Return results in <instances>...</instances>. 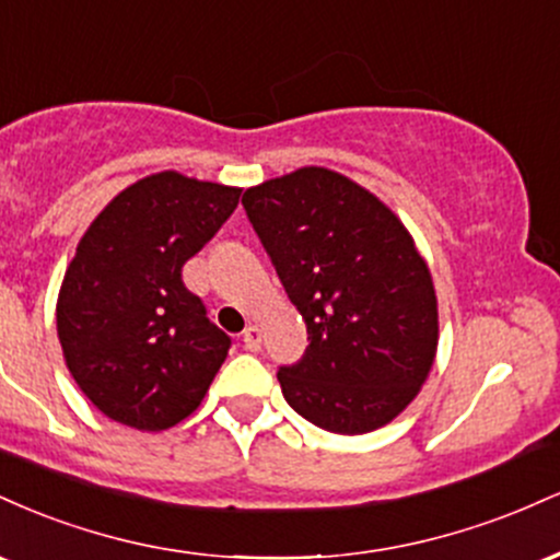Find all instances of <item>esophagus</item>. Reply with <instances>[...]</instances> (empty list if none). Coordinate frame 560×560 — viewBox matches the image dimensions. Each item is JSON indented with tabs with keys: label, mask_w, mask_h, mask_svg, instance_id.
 Here are the masks:
<instances>
[{
	"label": "esophagus",
	"mask_w": 560,
	"mask_h": 560,
	"mask_svg": "<svg viewBox=\"0 0 560 560\" xmlns=\"http://www.w3.org/2000/svg\"><path fill=\"white\" fill-rule=\"evenodd\" d=\"M242 342H244V350L258 352V350H260V342H262V331H260V326H258V324H249L247 329H244Z\"/></svg>",
	"instance_id": "34e87169"
}]
</instances>
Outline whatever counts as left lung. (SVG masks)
I'll return each mask as SVG.
<instances>
[{"label":"left lung","instance_id":"1","mask_svg":"<svg viewBox=\"0 0 560 560\" xmlns=\"http://www.w3.org/2000/svg\"><path fill=\"white\" fill-rule=\"evenodd\" d=\"M242 205L311 339L302 361L279 371L284 400L334 434L397 419L440 342L432 271L405 223L320 165L249 186Z\"/></svg>","mask_w":560,"mask_h":560}]
</instances>
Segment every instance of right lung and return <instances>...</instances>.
I'll return each instance as SVG.
<instances>
[{
	"instance_id": "1",
	"label": "right lung",
	"mask_w": 560,
	"mask_h": 560,
	"mask_svg": "<svg viewBox=\"0 0 560 560\" xmlns=\"http://www.w3.org/2000/svg\"><path fill=\"white\" fill-rule=\"evenodd\" d=\"M240 186L160 171L126 186L81 236L57 294L70 376L107 419L163 432L191 416L231 339L182 281L240 205Z\"/></svg>"
}]
</instances>
